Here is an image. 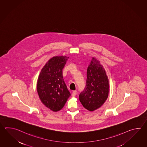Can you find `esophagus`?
Listing matches in <instances>:
<instances>
[{"mask_svg":"<svg viewBox=\"0 0 147 147\" xmlns=\"http://www.w3.org/2000/svg\"><path fill=\"white\" fill-rule=\"evenodd\" d=\"M77 94V91H73V92H72V97H75V96Z\"/></svg>","mask_w":147,"mask_h":147,"instance_id":"esophagus-1","label":"esophagus"}]
</instances>
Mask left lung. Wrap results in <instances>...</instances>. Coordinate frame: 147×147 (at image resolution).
<instances>
[{"instance_id":"8db88e82","label":"left lung","mask_w":147,"mask_h":147,"mask_svg":"<svg viewBox=\"0 0 147 147\" xmlns=\"http://www.w3.org/2000/svg\"><path fill=\"white\" fill-rule=\"evenodd\" d=\"M86 87L79 97L84 107L93 111L100 108L108 97L109 80L100 61L94 57L88 67Z\"/></svg>"}]
</instances>
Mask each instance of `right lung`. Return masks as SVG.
Here are the masks:
<instances>
[{
    "instance_id": "obj_1",
    "label": "right lung",
    "mask_w": 147,
    "mask_h": 147,
    "mask_svg": "<svg viewBox=\"0 0 147 147\" xmlns=\"http://www.w3.org/2000/svg\"><path fill=\"white\" fill-rule=\"evenodd\" d=\"M68 57H53L41 70L37 92L41 102L53 111L61 109L71 95L63 79V69Z\"/></svg>"
}]
</instances>
